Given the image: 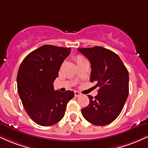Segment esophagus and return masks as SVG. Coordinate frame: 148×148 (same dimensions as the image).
<instances>
[{
	"label": "esophagus",
	"instance_id": "1",
	"mask_svg": "<svg viewBox=\"0 0 148 148\" xmlns=\"http://www.w3.org/2000/svg\"><path fill=\"white\" fill-rule=\"evenodd\" d=\"M74 95H75V97H79L81 95V93L78 91H74Z\"/></svg>",
	"mask_w": 148,
	"mask_h": 148
}]
</instances>
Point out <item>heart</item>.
Listing matches in <instances>:
<instances>
[{
    "instance_id": "b5f03b06",
    "label": "heart",
    "mask_w": 148,
    "mask_h": 148,
    "mask_svg": "<svg viewBox=\"0 0 148 148\" xmlns=\"http://www.w3.org/2000/svg\"><path fill=\"white\" fill-rule=\"evenodd\" d=\"M75 60L76 61V62H77L78 64L80 62H82V61L86 60V59H85L83 56H76L75 57Z\"/></svg>"
}]
</instances>
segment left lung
<instances>
[{
	"label": "left lung",
	"instance_id": "8db88e82",
	"mask_svg": "<svg viewBox=\"0 0 148 148\" xmlns=\"http://www.w3.org/2000/svg\"><path fill=\"white\" fill-rule=\"evenodd\" d=\"M91 64L90 81L99 86L97 95L81 109L87 121L97 126L111 123L121 113L129 95V72L120 58L102 47L78 49Z\"/></svg>",
	"mask_w": 148,
	"mask_h": 148
}]
</instances>
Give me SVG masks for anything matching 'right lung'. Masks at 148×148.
<instances>
[{"label":"right lung","instance_id":"add662e5","mask_svg":"<svg viewBox=\"0 0 148 148\" xmlns=\"http://www.w3.org/2000/svg\"><path fill=\"white\" fill-rule=\"evenodd\" d=\"M71 48L43 45L30 53L18 68L16 82L22 104L37 125L49 127L62 120L73 91L54 90L53 82Z\"/></svg>","mask_w":148,"mask_h":148}]
</instances>
